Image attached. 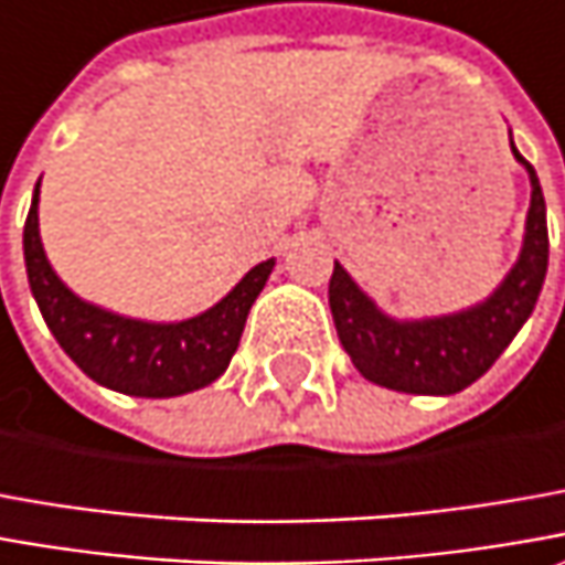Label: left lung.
<instances>
[{
    "mask_svg": "<svg viewBox=\"0 0 565 565\" xmlns=\"http://www.w3.org/2000/svg\"><path fill=\"white\" fill-rule=\"evenodd\" d=\"M510 149L529 174L532 200L513 268L481 302L447 316L394 319L334 263L331 316L341 347L365 381L399 394L450 397L481 379L529 321L547 275V205L535 168L513 147V134Z\"/></svg>",
    "mask_w": 565,
    "mask_h": 565,
    "instance_id": "8db88e82",
    "label": "left lung"
}]
</instances>
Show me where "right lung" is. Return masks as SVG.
I'll return each mask as SVG.
<instances>
[{"label": "right lung", "instance_id": "1", "mask_svg": "<svg viewBox=\"0 0 565 565\" xmlns=\"http://www.w3.org/2000/svg\"><path fill=\"white\" fill-rule=\"evenodd\" d=\"M24 265L30 294L50 324L52 338L77 362V369L127 397L166 399L200 391L222 379L244 334L246 316L275 259L253 265L222 300L200 316L181 321H147L118 316L81 300L55 275L40 241V181L24 224Z\"/></svg>", "mask_w": 565, "mask_h": 565}]
</instances>
